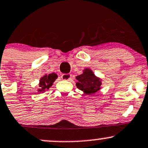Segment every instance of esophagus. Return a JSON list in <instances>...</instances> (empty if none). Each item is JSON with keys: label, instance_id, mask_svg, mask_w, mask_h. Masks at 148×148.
Returning <instances> with one entry per match:
<instances>
[{"label": "esophagus", "instance_id": "obj_1", "mask_svg": "<svg viewBox=\"0 0 148 148\" xmlns=\"http://www.w3.org/2000/svg\"><path fill=\"white\" fill-rule=\"evenodd\" d=\"M61 78L63 79V80L69 81L71 78V75L70 74H63L61 76Z\"/></svg>", "mask_w": 148, "mask_h": 148}]
</instances>
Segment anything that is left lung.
<instances>
[{
    "label": "left lung",
    "instance_id": "obj_1",
    "mask_svg": "<svg viewBox=\"0 0 148 148\" xmlns=\"http://www.w3.org/2000/svg\"><path fill=\"white\" fill-rule=\"evenodd\" d=\"M76 86L86 95H92L101 89L102 79L95 75L91 69L86 68L83 73L76 77Z\"/></svg>",
    "mask_w": 148,
    "mask_h": 148
}]
</instances>
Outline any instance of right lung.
<instances>
[{"label":"right lung","mask_w":148,"mask_h":148,"mask_svg":"<svg viewBox=\"0 0 148 148\" xmlns=\"http://www.w3.org/2000/svg\"><path fill=\"white\" fill-rule=\"evenodd\" d=\"M58 75L56 73H52L49 74H45L39 80V88L38 89V92H43L46 90H48L50 87L53 86V82L56 80Z\"/></svg>","instance_id":"1"}]
</instances>
